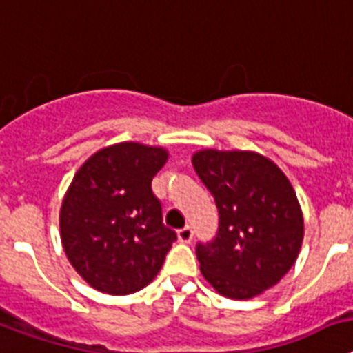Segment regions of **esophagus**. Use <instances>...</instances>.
Here are the masks:
<instances>
[{"label":"esophagus","mask_w":353,"mask_h":353,"mask_svg":"<svg viewBox=\"0 0 353 353\" xmlns=\"http://www.w3.org/2000/svg\"><path fill=\"white\" fill-rule=\"evenodd\" d=\"M177 238H179L181 243H190V241H192V238H194V231H192V228H190V225H186V228H183L177 231Z\"/></svg>","instance_id":"obj_1"}]
</instances>
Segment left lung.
<instances>
[{
  "label": "left lung",
  "mask_w": 353,
  "mask_h": 353,
  "mask_svg": "<svg viewBox=\"0 0 353 353\" xmlns=\"http://www.w3.org/2000/svg\"><path fill=\"white\" fill-rule=\"evenodd\" d=\"M195 172L219 208V232L197 243L208 283L228 299L261 295L290 272L304 240L295 190L272 159L252 151L202 149Z\"/></svg>",
  "instance_id": "8db88e82"
}]
</instances>
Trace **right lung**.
Masks as SVG:
<instances>
[{"label": "right lung", "instance_id": "1", "mask_svg": "<svg viewBox=\"0 0 353 353\" xmlns=\"http://www.w3.org/2000/svg\"><path fill=\"white\" fill-rule=\"evenodd\" d=\"M163 147L121 142L85 161L60 210L69 263L101 293L130 295L158 275L177 240L163 225L152 177L167 163Z\"/></svg>", "mask_w": 353, "mask_h": 353}]
</instances>
